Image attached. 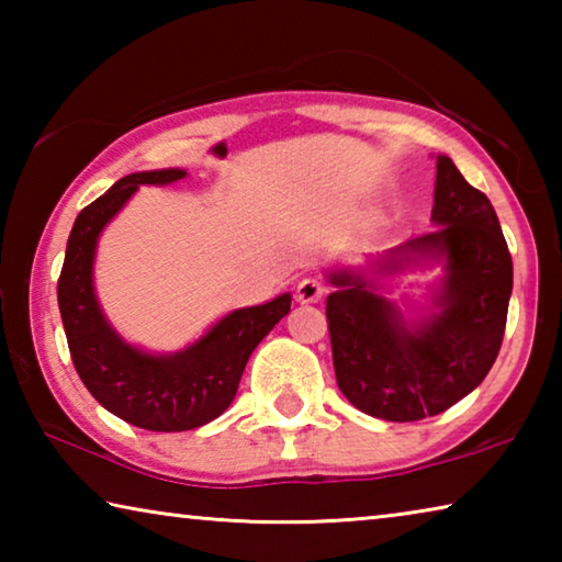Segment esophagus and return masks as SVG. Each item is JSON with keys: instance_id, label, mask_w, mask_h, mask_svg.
Returning <instances> with one entry per match:
<instances>
[{"instance_id": "esophagus-1", "label": "esophagus", "mask_w": 562, "mask_h": 562, "mask_svg": "<svg viewBox=\"0 0 562 562\" xmlns=\"http://www.w3.org/2000/svg\"><path fill=\"white\" fill-rule=\"evenodd\" d=\"M325 292H327L325 280H319V278H304V280H300V284H297V302H302V304L319 302L322 297H325Z\"/></svg>"}]
</instances>
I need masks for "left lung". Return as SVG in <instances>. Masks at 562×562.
Listing matches in <instances>:
<instances>
[{
    "label": "left lung",
    "instance_id": "8db88e82",
    "mask_svg": "<svg viewBox=\"0 0 562 562\" xmlns=\"http://www.w3.org/2000/svg\"><path fill=\"white\" fill-rule=\"evenodd\" d=\"M434 231L327 270V322L337 384L384 422L436 416L471 394L498 357L513 260L498 215L449 156L436 154ZM441 267L427 304L391 292L406 271Z\"/></svg>",
    "mask_w": 562,
    "mask_h": 562
}]
</instances>
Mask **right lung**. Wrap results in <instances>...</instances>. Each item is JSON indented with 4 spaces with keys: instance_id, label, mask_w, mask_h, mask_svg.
Wrapping results in <instances>:
<instances>
[{
    "instance_id": "obj_1",
    "label": "right lung",
    "mask_w": 562,
    "mask_h": 562,
    "mask_svg": "<svg viewBox=\"0 0 562 562\" xmlns=\"http://www.w3.org/2000/svg\"><path fill=\"white\" fill-rule=\"evenodd\" d=\"M186 176L183 168L140 170L83 207L66 243L56 290L81 382L106 412L148 431H190L221 416L233 404L255 347L292 304V294L282 292L265 304L233 310L183 349L164 355L133 345L111 325L93 284L99 237L140 186H170Z\"/></svg>"
}]
</instances>
